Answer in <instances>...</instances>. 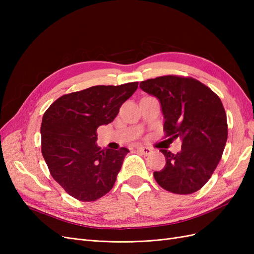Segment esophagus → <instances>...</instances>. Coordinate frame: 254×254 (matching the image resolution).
<instances>
[{"mask_svg": "<svg viewBox=\"0 0 254 254\" xmlns=\"http://www.w3.org/2000/svg\"><path fill=\"white\" fill-rule=\"evenodd\" d=\"M136 150L140 151L141 153H143V155H145V156L150 155V152H151V149L149 147H144V146H139V147H136Z\"/></svg>", "mask_w": 254, "mask_h": 254, "instance_id": "1", "label": "esophagus"}]
</instances>
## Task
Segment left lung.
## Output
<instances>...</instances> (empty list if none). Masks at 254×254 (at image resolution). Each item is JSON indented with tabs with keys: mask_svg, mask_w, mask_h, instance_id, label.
Segmentation results:
<instances>
[{
	"mask_svg": "<svg viewBox=\"0 0 254 254\" xmlns=\"http://www.w3.org/2000/svg\"><path fill=\"white\" fill-rule=\"evenodd\" d=\"M140 88L160 101L165 137L182 140L178 153L161 149L166 164L153 177L171 193H195L216 170L227 143V114L220 98L199 80L178 75L144 80Z\"/></svg>",
	"mask_w": 254,
	"mask_h": 254,
	"instance_id": "8db88e82",
	"label": "left lung"
}]
</instances>
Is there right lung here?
I'll return each mask as SVG.
<instances>
[{
  "label": "right lung",
  "mask_w": 254,
  "mask_h": 254,
  "mask_svg": "<svg viewBox=\"0 0 254 254\" xmlns=\"http://www.w3.org/2000/svg\"><path fill=\"white\" fill-rule=\"evenodd\" d=\"M139 82L94 86L56 99L44 112L41 152L54 179L79 201H95L113 188L129 150L101 149L99 126L108 125Z\"/></svg>",
  "instance_id": "1"
}]
</instances>
